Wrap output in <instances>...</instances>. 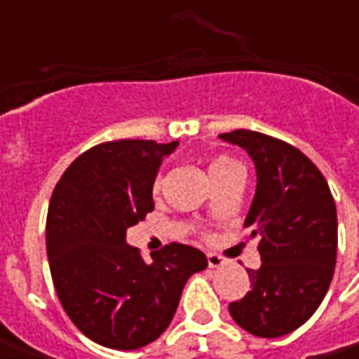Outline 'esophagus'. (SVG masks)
Returning <instances> with one entry per match:
<instances>
[{
  "mask_svg": "<svg viewBox=\"0 0 359 359\" xmlns=\"http://www.w3.org/2000/svg\"><path fill=\"white\" fill-rule=\"evenodd\" d=\"M208 265H210L211 269H217L221 265H225V259L217 254H208Z\"/></svg>",
  "mask_w": 359,
  "mask_h": 359,
  "instance_id": "esophagus-1",
  "label": "esophagus"
}]
</instances>
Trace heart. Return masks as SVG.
<instances>
[{
    "instance_id": "1",
    "label": "heart",
    "mask_w": 359,
    "mask_h": 359,
    "mask_svg": "<svg viewBox=\"0 0 359 359\" xmlns=\"http://www.w3.org/2000/svg\"><path fill=\"white\" fill-rule=\"evenodd\" d=\"M234 172H244L242 171V165L233 159V157L229 156H217L213 157L210 161V175L211 179L215 180V184L221 182V180H225L226 177H231ZM165 184V175L163 172H157V177L154 179V194H159L161 192V188Z\"/></svg>"
}]
</instances>
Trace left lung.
<instances>
[{"instance_id": "8db88e82", "label": "left lung", "mask_w": 359, "mask_h": 359, "mask_svg": "<svg viewBox=\"0 0 359 359\" xmlns=\"http://www.w3.org/2000/svg\"><path fill=\"white\" fill-rule=\"evenodd\" d=\"M219 138L248 151L257 187L244 226L259 236L262 267L248 269L252 290L229 311L262 339L296 331L316 313L337 264V205L327 180L308 156L286 142L233 130Z\"/></svg>"}]
</instances>
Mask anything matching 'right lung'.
<instances>
[{
    "label": "right lung",
    "mask_w": 359,
    "mask_h": 359,
    "mask_svg": "<svg viewBox=\"0 0 359 359\" xmlns=\"http://www.w3.org/2000/svg\"><path fill=\"white\" fill-rule=\"evenodd\" d=\"M179 142H105L76 157L51 194L46 248L59 302L102 346L136 350L171 323L203 252L171 242L151 264L126 244V229L154 211V179Z\"/></svg>",
    "instance_id": "add662e5"
}]
</instances>
